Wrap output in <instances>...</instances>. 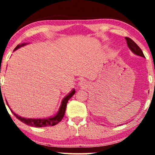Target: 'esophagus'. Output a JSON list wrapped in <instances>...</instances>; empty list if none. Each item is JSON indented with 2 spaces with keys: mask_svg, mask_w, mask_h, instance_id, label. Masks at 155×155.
Wrapping results in <instances>:
<instances>
[{
  "mask_svg": "<svg viewBox=\"0 0 155 155\" xmlns=\"http://www.w3.org/2000/svg\"><path fill=\"white\" fill-rule=\"evenodd\" d=\"M79 85L81 87H84V86H85V84H84V81H81V82L79 83Z\"/></svg>",
  "mask_w": 155,
  "mask_h": 155,
  "instance_id": "34e87169",
  "label": "esophagus"
}]
</instances>
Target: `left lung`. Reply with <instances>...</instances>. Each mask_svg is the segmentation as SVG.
<instances>
[{
  "label": "left lung",
  "mask_w": 155,
  "mask_h": 155,
  "mask_svg": "<svg viewBox=\"0 0 155 155\" xmlns=\"http://www.w3.org/2000/svg\"><path fill=\"white\" fill-rule=\"evenodd\" d=\"M125 39H126V41H127V46H128L129 49H130V50L132 51L135 54H137V55H138V56L144 58V54H143V51H142L141 49H140V48L138 47V46L137 45V44L135 43L134 41H133L132 39L128 38V37H126Z\"/></svg>",
  "instance_id": "1"
}]
</instances>
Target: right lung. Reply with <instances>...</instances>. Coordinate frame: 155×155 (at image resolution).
<instances>
[{
	"label": "right lung",
	"mask_w": 155,
	"mask_h": 155,
	"mask_svg": "<svg viewBox=\"0 0 155 155\" xmlns=\"http://www.w3.org/2000/svg\"><path fill=\"white\" fill-rule=\"evenodd\" d=\"M26 43H23L22 44H19L17 45L16 48L15 49V50H17V49H19V47H22L23 46L26 45ZM75 90H73L70 93L68 94L67 96H65V97L63 98V100L62 101L61 103V106L59 108V111H58V114L52 117H49V118H47V119H29V118H25V117H22L19 115L16 114L15 112L12 111V110L11 109V111L13 113V114L19 120H20L21 122H23V123L28 124V125L32 126V127H47V126H54L55 124H58L59 122L63 120L64 115H65V109H66V106H67V103L69 99L72 97L73 95L75 94ZM8 105V104H7Z\"/></svg>",
	"instance_id": "obj_1"
}]
</instances>
